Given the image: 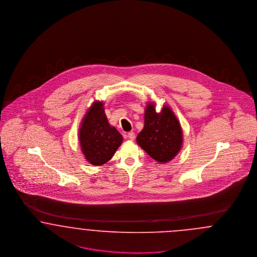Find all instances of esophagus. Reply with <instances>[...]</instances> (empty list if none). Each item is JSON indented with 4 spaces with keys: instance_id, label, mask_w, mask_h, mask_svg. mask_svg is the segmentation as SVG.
Instances as JSON below:
<instances>
[{
    "instance_id": "1",
    "label": "esophagus",
    "mask_w": 257,
    "mask_h": 257,
    "mask_svg": "<svg viewBox=\"0 0 257 257\" xmlns=\"http://www.w3.org/2000/svg\"><path fill=\"white\" fill-rule=\"evenodd\" d=\"M127 137H128L131 140H134V139H135V134H134V132L128 133V134H127Z\"/></svg>"
}]
</instances>
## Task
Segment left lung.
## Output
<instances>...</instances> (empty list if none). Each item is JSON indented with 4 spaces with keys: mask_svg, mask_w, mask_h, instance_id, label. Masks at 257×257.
<instances>
[{
    "mask_svg": "<svg viewBox=\"0 0 257 257\" xmlns=\"http://www.w3.org/2000/svg\"><path fill=\"white\" fill-rule=\"evenodd\" d=\"M136 141L146 153L160 163H166L178 155L182 145V132L175 114L163 106L156 112L155 104L149 103L145 111L144 128Z\"/></svg>",
    "mask_w": 257,
    "mask_h": 257,
    "instance_id": "1",
    "label": "left lung"
}]
</instances>
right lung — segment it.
I'll return each mask as SVG.
<instances>
[{"label": "right lung", "mask_w": 257, "mask_h": 257, "mask_svg": "<svg viewBox=\"0 0 257 257\" xmlns=\"http://www.w3.org/2000/svg\"><path fill=\"white\" fill-rule=\"evenodd\" d=\"M79 141L84 157L96 166L110 160L122 144L123 137L108 123L101 101H95L86 113L79 130Z\"/></svg>", "instance_id": "add662e5"}]
</instances>
